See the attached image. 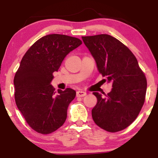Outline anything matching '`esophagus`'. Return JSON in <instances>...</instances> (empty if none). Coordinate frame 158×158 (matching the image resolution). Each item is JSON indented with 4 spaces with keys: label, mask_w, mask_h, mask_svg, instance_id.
<instances>
[{
    "label": "esophagus",
    "mask_w": 158,
    "mask_h": 158,
    "mask_svg": "<svg viewBox=\"0 0 158 158\" xmlns=\"http://www.w3.org/2000/svg\"><path fill=\"white\" fill-rule=\"evenodd\" d=\"M85 95H86V93H85V91H82V90H78L77 92V97H85Z\"/></svg>",
    "instance_id": "obj_1"
}]
</instances>
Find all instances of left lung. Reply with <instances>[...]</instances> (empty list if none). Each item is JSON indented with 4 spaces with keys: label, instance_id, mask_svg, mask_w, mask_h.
Returning <instances> with one entry per match:
<instances>
[{
    "label": "left lung",
    "instance_id": "8db88e82",
    "mask_svg": "<svg viewBox=\"0 0 158 158\" xmlns=\"http://www.w3.org/2000/svg\"><path fill=\"white\" fill-rule=\"evenodd\" d=\"M81 39L99 73L113 87L106 97L93 93L97 98L91 111L94 123L109 132L125 129L135 120L144 104L146 77L131 50L113 36L101 34Z\"/></svg>",
    "mask_w": 158,
    "mask_h": 158
}]
</instances>
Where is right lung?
I'll use <instances>...</instances> for the list:
<instances>
[{
  "instance_id": "add662e5",
  "label": "right lung",
  "mask_w": 158,
  "mask_h": 158,
  "mask_svg": "<svg viewBox=\"0 0 158 158\" xmlns=\"http://www.w3.org/2000/svg\"><path fill=\"white\" fill-rule=\"evenodd\" d=\"M81 44L77 38L50 34L35 41L21 59L14 78L15 103L29 126L40 134L55 131L66 120L76 91L67 88L56 94L50 83L66 56Z\"/></svg>"
}]
</instances>
